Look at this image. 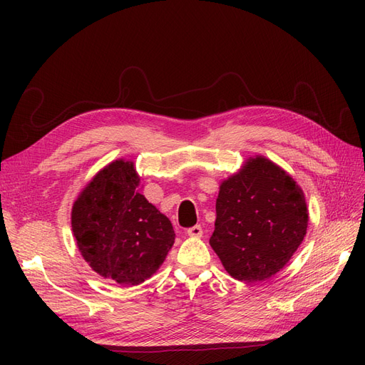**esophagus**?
Masks as SVG:
<instances>
[{
  "label": "esophagus",
  "instance_id": "34e87169",
  "mask_svg": "<svg viewBox=\"0 0 365 365\" xmlns=\"http://www.w3.org/2000/svg\"><path fill=\"white\" fill-rule=\"evenodd\" d=\"M187 235L190 237H201L202 236V227L201 225H195L187 230Z\"/></svg>",
  "mask_w": 365,
  "mask_h": 365
}]
</instances>
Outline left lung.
Returning <instances> with one entry per match:
<instances>
[{
	"mask_svg": "<svg viewBox=\"0 0 365 365\" xmlns=\"http://www.w3.org/2000/svg\"><path fill=\"white\" fill-rule=\"evenodd\" d=\"M302 187L263 155L250 157L219 185L210 245L231 277L260 283L284 268L306 236Z\"/></svg>",
	"mask_w": 365,
	"mask_h": 365,
	"instance_id": "left-lung-1",
	"label": "left lung"
}]
</instances>
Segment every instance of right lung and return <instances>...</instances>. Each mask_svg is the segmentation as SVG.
<instances>
[{"instance_id": "add662e5", "label": "right lung", "mask_w": 365, "mask_h": 365, "mask_svg": "<svg viewBox=\"0 0 365 365\" xmlns=\"http://www.w3.org/2000/svg\"><path fill=\"white\" fill-rule=\"evenodd\" d=\"M138 185L135 163L118 158L93 176L71 208L73 236L85 262L125 286L150 279L175 242L169 217Z\"/></svg>"}]
</instances>
